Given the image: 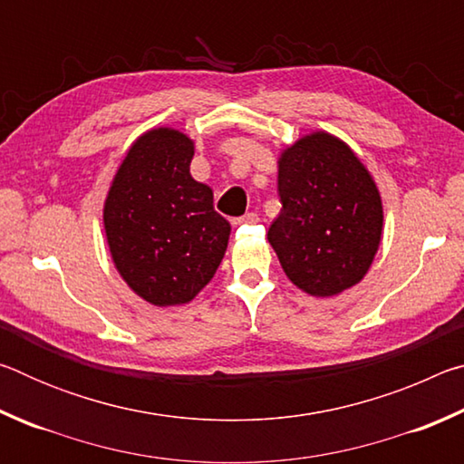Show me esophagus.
Here are the masks:
<instances>
[{
	"mask_svg": "<svg viewBox=\"0 0 464 464\" xmlns=\"http://www.w3.org/2000/svg\"><path fill=\"white\" fill-rule=\"evenodd\" d=\"M257 221H260V218H257L256 213H246L243 217H239L235 223H237V225H254Z\"/></svg>",
	"mask_w": 464,
	"mask_h": 464,
	"instance_id": "obj_1",
	"label": "esophagus"
}]
</instances>
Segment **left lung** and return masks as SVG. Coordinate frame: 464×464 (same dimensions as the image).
Listing matches in <instances>:
<instances>
[{
    "instance_id": "8db88e82",
    "label": "left lung",
    "mask_w": 464,
    "mask_h": 464,
    "mask_svg": "<svg viewBox=\"0 0 464 464\" xmlns=\"http://www.w3.org/2000/svg\"><path fill=\"white\" fill-rule=\"evenodd\" d=\"M280 215L268 231L282 270L313 296L358 285L382 235V202L372 176L352 149L313 132L278 160Z\"/></svg>"
}]
</instances>
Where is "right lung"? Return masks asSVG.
I'll list each match as a JSON object with an SVG mask.
<instances>
[{
	"instance_id": "add662e5",
	"label": "right lung",
	"mask_w": 464,
	"mask_h": 464,
	"mask_svg": "<svg viewBox=\"0 0 464 464\" xmlns=\"http://www.w3.org/2000/svg\"><path fill=\"white\" fill-rule=\"evenodd\" d=\"M194 143L176 129L140 135L110 186L104 229L124 282L155 307L190 303L221 264L231 225L190 176Z\"/></svg>"
}]
</instances>
